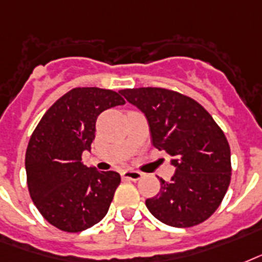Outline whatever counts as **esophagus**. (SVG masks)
Masks as SVG:
<instances>
[{"mask_svg":"<svg viewBox=\"0 0 262 262\" xmlns=\"http://www.w3.org/2000/svg\"><path fill=\"white\" fill-rule=\"evenodd\" d=\"M143 173L142 172L134 171V169H127V171L121 172V178L124 180H133V182H137V180L142 179Z\"/></svg>","mask_w":262,"mask_h":262,"instance_id":"1","label":"esophagus"}]
</instances>
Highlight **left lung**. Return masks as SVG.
Returning a JSON list of instances; mask_svg holds the SVG:
<instances>
[{
    "instance_id": "8db88e82",
    "label": "left lung",
    "mask_w": 262,
    "mask_h": 262,
    "mask_svg": "<svg viewBox=\"0 0 262 262\" xmlns=\"http://www.w3.org/2000/svg\"><path fill=\"white\" fill-rule=\"evenodd\" d=\"M145 113L156 149L172 156L176 167L169 182L146 206L172 227H192L216 212L231 182V150L223 129L195 99L161 87L120 91Z\"/></svg>"
}]
</instances>
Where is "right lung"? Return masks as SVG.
Masks as SVG:
<instances>
[{
	"mask_svg": "<svg viewBox=\"0 0 262 262\" xmlns=\"http://www.w3.org/2000/svg\"><path fill=\"white\" fill-rule=\"evenodd\" d=\"M119 93L75 87L46 111L26 151L30 196L48 223L66 232H80L108 213L120 175L99 172L82 163L91 149L97 117L124 105Z\"/></svg>",
	"mask_w": 262,
	"mask_h": 262,
	"instance_id": "add662e5",
	"label": "right lung"
}]
</instances>
